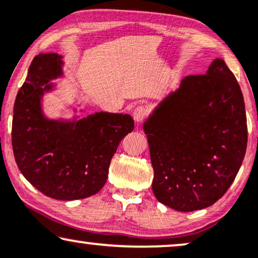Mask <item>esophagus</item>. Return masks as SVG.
<instances>
[{"mask_svg":"<svg viewBox=\"0 0 258 258\" xmlns=\"http://www.w3.org/2000/svg\"><path fill=\"white\" fill-rule=\"evenodd\" d=\"M133 117H134V121L136 123L143 122L144 118L147 117V109L144 107L135 108L133 111Z\"/></svg>","mask_w":258,"mask_h":258,"instance_id":"obj_1","label":"esophagus"}]
</instances>
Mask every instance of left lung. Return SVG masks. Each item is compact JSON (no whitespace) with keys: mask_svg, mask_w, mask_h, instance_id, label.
Returning <instances> with one entry per match:
<instances>
[{"mask_svg":"<svg viewBox=\"0 0 258 258\" xmlns=\"http://www.w3.org/2000/svg\"><path fill=\"white\" fill-rule=\"evenodd\" d=\"M157 201L177 211L213 206L241 168L248 142L243 95L223 59L186 76L143 123Z\"/></svg>","mask_w":258,"mask_h":258,"instance_id":"obj_1","label":"left lung"}]
</instances>
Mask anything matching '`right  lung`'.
Returning a JSON list of instances; mask_svg holds the SVG:
<instances>
[{
  "label": "right lung",
  "instance_id": "1",
  "mask_svg": "<svg viewBox=\"0 0 258 258\" xmlns=\"http://www.w3.org/2000/svg\"><path fill=\"white\" fill-rule=\"evenodd\" d=\"M63 56L56 52L33 59L14 105L12 143L27 181L45 196L74 201L103 188L111 158L134 130V119L107 111L68 119L47 117L42 101L57 89L52 81L63 77Z\"/></svg>",
  "mask_w": 258,
  "mask_h": 258
}]
</instances>
